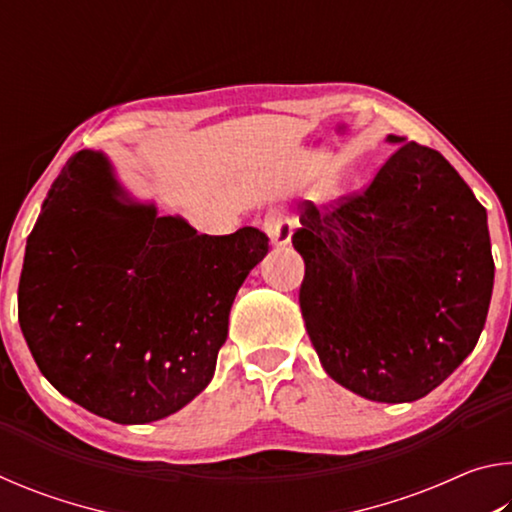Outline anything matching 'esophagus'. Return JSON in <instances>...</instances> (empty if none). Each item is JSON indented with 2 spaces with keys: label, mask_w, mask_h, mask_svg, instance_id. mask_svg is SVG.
Segmentation results:
<instances>
[{
  "label": "esophagus",
  "mask_w": 512,
  "mask_h": 512,
  "mask_svg": "<svg viewBox=\"0 0 512 512\" xmlns=\"http://www.w3.org/2000/svg\"><path fill=\"white\" fill-rule=\"evenodd\" d=\"M264 230L275 246H284L291 241V223L282 210H268L264 214Z\"/></svg>",
  "instance_id": "34e87169"
}]
</instances>
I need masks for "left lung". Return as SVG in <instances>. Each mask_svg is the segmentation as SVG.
<instances>
[{
	"mask_svg": "<svg viewBox=\"0 0 512 512\" xmlns=\"http://www.w3.org/2000/svg\"><path fill=\"white\" fill-rule=\"evenodd\" d=\"M400 144L375 178L300 205V309L329 377L372 402H413L474 350L495 262L488 216L438 151Z\"/></svg>",
	"mask_w": 512,
	"mask_h": 512,
	"instance_id": "8db88e82",
	"label": "left lung"
}]
</instances>
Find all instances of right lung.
<instances>
[{"label": "right lung", "mask_w": 512, "mask_h": 512, "mask_svg": "<svg viewBox=\"0 0 512 512\" xmlns=\"http://www.w3.org/2000/svg\"><path fill=\"white\" fill-rule=\"evenodd\" d=\"M119 196L101 153L67 160L27 239L17 318L56 391L101 418L144 424L210 384L230 307L268 237L198 235Z\"/></svg>", "instance_id": "obj_1"}]
</instances>
